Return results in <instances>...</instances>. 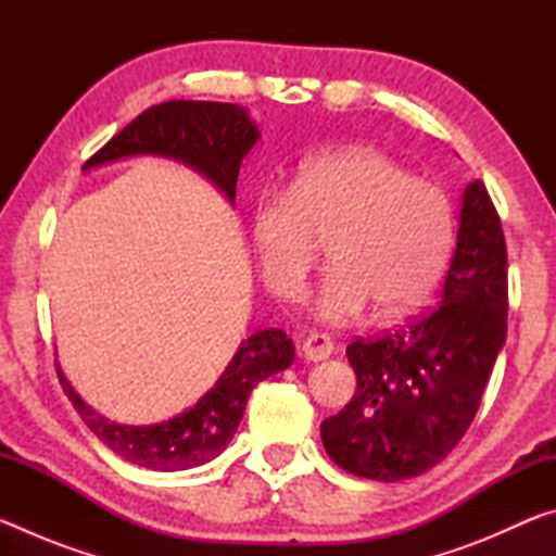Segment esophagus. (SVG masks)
<instances>
[{
  "instance_id": "obj_1",
  "label": "esophagus",
  "mask_w": 556,
  "mask_h": 556,
  "mask_svg": "<svg viewBox=\"0 0 556 556\" xmlns=\"http://www.w3.org/2000/svg\"><path fill=\"white\" fill-rule=\"evenodd\" d=\"M331 353L333 341L326 333H312L304 338V343H301V355H304L306 361H326V357H331Z\"/></svg>"
}]
</instances>
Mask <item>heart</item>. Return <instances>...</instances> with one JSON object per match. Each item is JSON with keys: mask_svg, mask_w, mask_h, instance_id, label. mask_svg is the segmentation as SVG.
<instances>
[{"mask_svg": "<svg viewBox=\"0 0 556 556\" xmlns=\"http://www.w3.org/2000/svg\"><path fill=\"white\" fill-rule=\"evenodd\" d=\"M454 205L444 188L372 147L304 159L287 195L252 205L250 235L262 277L277 296H301L318 242L328 271L314 299L324 324L343 326L370 304L380 318L419 306L434 289L454 244Z\"/></svg>", "mask_w": 556, "mask_h": 556, "instance_id": "1", "label": "heart"}]
</instances>
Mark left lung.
Instances as JSON below:
<instances>
[{
    "label": "left lung",
    "mask_w": 556,
    "mask_h": 556,
    "mask_svg": "<svg viewBox=\"0 0 556 556\" xmlns=\"http://www.w3.org/2000/svg\"><path fill=\"white\" fill-rule=\"evenodd\" d=\"M507 336V250L483 181L460 195L456 250L434 312L348 345L357 390L321 425L336 466L404 481L444 460L473 421Z\"/></svg>",
    "instance_id": "obj_1"
}]
</instances>
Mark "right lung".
Segmentation results:
<instances>
[{
  "mask_svg": "<svg viewBox=\"0 0 556 556\" xmlns=\"http://www.w3.org/2000/svg\"><path fill=\"white\" fill-rule=\"evenodd\" d=\"M260 139L248 108L230 102L172 100L149 108L110 139L86 164L108 166L131 156H164L191 166L235 203L242 159ZM294 363V343L281 328H262L238 345L228 368L203 397L176 417L131 427L102 417L83 402L55 365L63 392L102 444L129 464L152 470H186L220 456L240 427L252 388Z\"/></svg>",
  "mask_w": 556,
  "mask_h": 556,
  "instance_id": "right-lung-1",
  "label": "right lung"
}]
</instances>
